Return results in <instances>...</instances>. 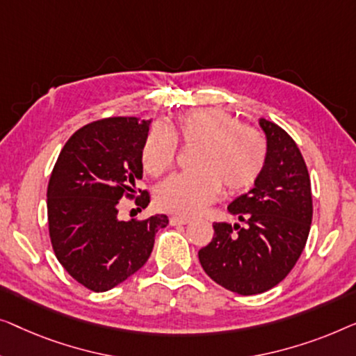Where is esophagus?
<instances>
[{
  "label": "esophagus",
  "instance_id": "34e87169",
  "mask_svg": "<svg viewBox=\"0 0 356 356\" xmlns=\"http://www.w3.org/2000/svg\"><path fill=\"white\" fill-rule=\"evenodd\" d=\"M171 221L172 226H176V224H188L190 222V218L187 216H180V214H174V216H171Z\"/></svg>",
  "mask_w": 356,
  "mask_h": 356
}]
</instances>
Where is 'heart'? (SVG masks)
<instances>
[{"label":"heart","mask_w":356,"mask_h":356,"mask_svg":"<svg viewBox=\"0 0 356 356\" xmlns=\"http://www.w3.org/2000/svg\"><path fill=\"white\" fill-rule=\"evenodd\" d=\"M180 138L184 145H198L192 172L168 177L156 188V203L169 211L197 214L221 193L248 190L263 172L268 145L254 127L242 126L237 118L221 109H197L180 116L172 129L153 127L143 142L145 171L159 176L172 166Z\"/></svg>","instance_id":"1"}]
</instances>
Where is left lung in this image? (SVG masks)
<instances>
[{"label": "left lung", "instance_id": "obj_1", "mask_svg": "<svg viewBox=\"0 0 356 356\" xmlns=\"http://www.w3.org/2000/svg\"><path fill=\"white\" fill-rule=\"evenodd\" d=\"M268 156L253 188L229 204L240 224L214 222V237L198 252L204 273L238 295L273 289L292 271L313 218L312 182L293 138L259 119Z\"/></svg>", "mask_w": 356, "mask_h": 356}]
</instances>
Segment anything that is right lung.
Returning a JSON list of instances; mask_svg holds the SVG:
<instances>
[{
	"label": "right lung",
	"instance_id": "obj_1",
	"mask_svg": "<svg viewBox=\"0 0 356 356\" xmlns=\"http://www.w3.org/2000/svg\"><path fill=\"white\" fill-rule=\"evenodd\" d=\"M152 121L108 118L79 129L59 153L48 182L49 238L58 261L93 292H106L148 261L166 214L121 221L119 202L148 207L142 148Z\"/></svg>",
	"mask_w": 356,
	"mask_h": 356
}]
</instances>
